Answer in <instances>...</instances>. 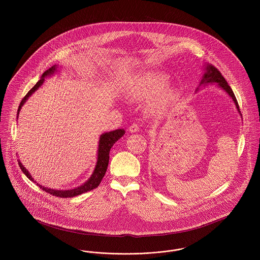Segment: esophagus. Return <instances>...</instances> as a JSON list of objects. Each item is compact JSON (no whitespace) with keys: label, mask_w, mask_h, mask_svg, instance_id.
Returning a JSON list of instances; mask_svg holds the SVG:
<instances>
[{"label":"esophagus","mask_w":260,"mask_h":260,"mask_svg":"<svg viewBox=\"0 0 260 260\" xmlns=\"http://www.w3.org/2000/svg\"><path fill=\"white\" fill-rule=\"evenodd\" d=\"M128 131H129V133H137L138 131H139V126H138V124H133L129 127H128Z\"/></svg>","instance_id":"1"}]
</instances>
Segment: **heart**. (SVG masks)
Instances as JSON below:
<instances>
[{
    "label": "heart",
    "instance_id": "b5f03b06",
    "mask_svg": "<svg viewBox=\"0 0 260 260\" xmlns=\"http://www.w3.org/2000/svg\"><path fill=\"white\" fill-rule=\"evenodd\" d=\"M169 85L170 79L166 73L147 71L137 75L134 79L127 89V95L133 100L142 101L152 99L160 93L158 98L151 102L150 108L153 111H161L167 103L175 96L174 90L166 89Z\"/></svg>",
    "mask_w": 260,
    "mask_h": 260
}]
</instances>
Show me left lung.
<instances>
[{"label": "left lung", "instance_id": "1", "mask_svg": "<svg viewBox=\"0 0 260 260\" xmlns=\"http://www.w3.org/2000/svg\"><path fill=\"white\" fill-rule=\"evenodd\" d=\"M204 66H205V68H204L205 73H204L203 77H202V80H201V82L199 84V87H197L196 91H198L200 87H202V86L206 87V86L210 85V84H216L218 87L222 88L225 92H227V94L234 101L237 111L242 116L241 111H240V108H239L238 101L236 99L235 94H234L232 88L230 87V86L228 85V83L226 82V80L224 79V77L221 75V73L214 66H212L211 64H205Z\"/></svg>", "mask_w": 260, "mask_h": 260}]
</instances>
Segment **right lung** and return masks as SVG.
Masks as SVG:
<instances>
[{"label":"right lung","mask_w":260,"mask_h":260,"mask_svg":"<svg viewBox=\"0 0 260 260\" xmlns=\"http://www.w3.org/2000/svg\"><path fill=\"white\" fill-rule=\"evenodd\" d=\"M57 68L58 67L55 64V65L51 66L50 69L45 71V73L42 75L41 79L38 81L37 84L28 91V93L25 95L24 99L21 100V102L19 104V107H18V110H17V116H16L17 119H18V116H19V111L22 108V106L24 105V103L27 101V99H29L37 90L38 88L44 84L45 78H47L49 76L54 74L55 72H57ZM124 133H125L124 129L119 128V129L112 131V132H109V133H104V134H102L100 136L99 141V150H98V161H96L95 168L93 170V173H91L90 177L87 179L85 183H83L82 185L76 187L74 189H70V190L51 189V188H47L45 186L40 185L39 183H37V185L40 188H42L45 192H48L50 195L56 196V197H59V198H73L75 196L81 195L83 193H86L87 191H90V190L96 188L100 184L102 178L104 177V174H105L106 171H107V167H108V162H109V152H110V149L115 144V142H117L122 136H124ZM18 165H19L21 171L23 172L25 175L30 180H32L33 182L36 183L34 178L31 176L30 173L26 170V168H24V166L21 164V161H19V160H18Z\"/></svg>","instance_id":"right-lung-1"}]
</instances>
